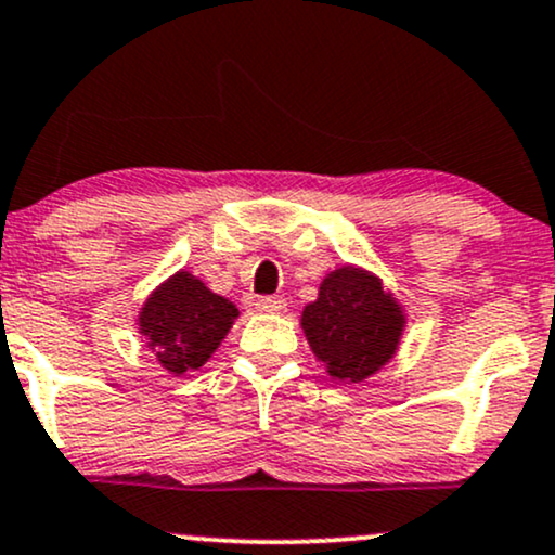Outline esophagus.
<instances>
[{
    "label": "esophagus",
    "instance_id": "obj_1",
    "mask_svg": "<svg viewBox=\"0 0 555 555\" xmlns=\"http://www.w3.org/2000/svg\"><path fill=\"white\" fill-rule=\"evenodd\" d=\"M256 307L260 312H284L286 310V299L284 297H258Z\"/></svg>",
    "mask_w": 555,
    "mask_h": 555
}]
</instances>
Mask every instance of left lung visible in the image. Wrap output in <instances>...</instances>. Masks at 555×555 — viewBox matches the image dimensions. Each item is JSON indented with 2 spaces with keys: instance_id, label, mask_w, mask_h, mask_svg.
I'll return each instance as SVG.
<instances>
[{
  "instance_id": "1",
  "label": "left lung",
  "mask_w": 555,
  "mask_h": 555,
  "mask_svg": "<svg viewBox=\"0 0 555 555\" xmlns=\"http://www.w3.org/2000/svg\"><path fill=\"white\" fill-rule=\"evenodd\" d=\"M302 331L325 372L341 383H364L396 357L405 331L403 305L383 279L359 266H338L305 305Z\"/></svg>"
}]
</instances>
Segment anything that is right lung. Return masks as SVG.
<instances>
[{
	"mask_svg": "<svg viewBox=\"0 0 555 555\" xmlns=\"http://www.w3.org/2000/svg\"><path fill=\"white\" fill-rule=\"evenodd\" d=\"M237 315L230 299L214 295L202 279L180 269L144 299L137 325L163 370L180 377L209 362Z\"/></svg>",
	"mask_w": 555,
	"mask_h": 555,
	"instance_id": "obj_1",
	"label": "right lung"
}]
</instances>
